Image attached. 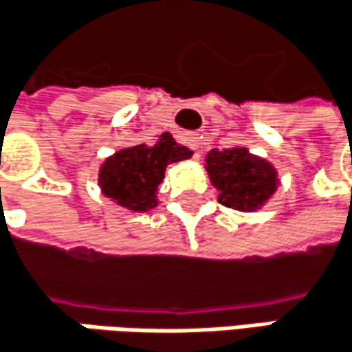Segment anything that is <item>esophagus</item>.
Instances as JSON below:
<instances>
[{"instance_id": "obj_1", "label": "esophagus", "mask_w": 352, "mask_h": 352, "mask_svg": "<svg viewBox=\"0 0 352 352\" xmlns=\"http://www.w3.org/2000/svg\"><path fill=\"white\" fill-rule=\"evenodd\" d=\"M200 140H202V138H200L198 133H195V131L184 135V142H186V146H188V148H192L195 152H197V150H200Z\"/></svg>"}]
</instances>
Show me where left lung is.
<instances>
[{
  "instance_id": "left-lung-1",
  "label": "left lung",
  "mask_w": 352,
  "mask_h": 352,
  "mask_svg": "<svg viewBox=\"0 0 352 352\" xmlns=\"http://www.w3.org/2000/svg\"><path fill=\"white\" fill-rule=\"evenodd\" d=\"M204 170L219 192V202L239 212L263 208L282 184L272 162L251 154L243 146L210 150L204 160Z\"/></svg>"
}]
</instances>
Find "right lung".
Returning a JSON list of instances; mask_svg holds the SVG:
<instances>
[{
	"label": "right lung",
	"mask_w": 352,
	"mask_h": 352,
	"mask_svg": "<svg viewBox=\"0 0 352 352\" xmlns=\"http://www.w3.org/2000/svg\"><path fill=\"white\" fill-rule=\"evenodd\" d=\"M188 157L192 150L164 131L155 144H138L107 155L99 166L97 184L111 202L131 212H148L157 206L166 168Z\"/></svg>",
	"instance_id": "1"
}]
</instances>
